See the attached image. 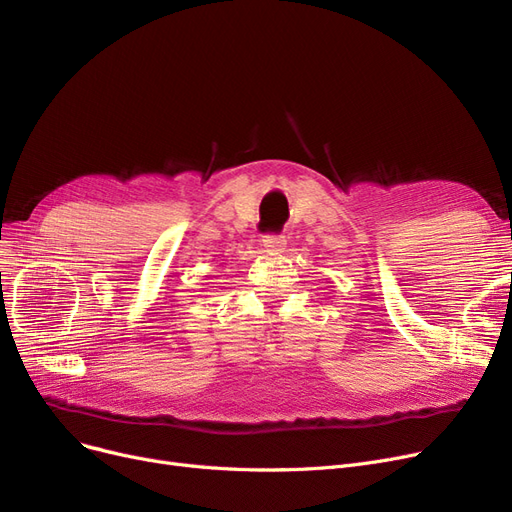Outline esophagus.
Wrapping results in <instances>:
<instances>
[{"instance_id": "esophagus-1", "label": "esophagus", "mask_w": 512, "mask_h": 512, "mask_svg": "<svg viewBox=\"0 0 512 512\" xmlns=\"http://www.w3.org/2000/svg\"><path fill=\"white\" fill-rule=\"evenodd\" d=\"M284 247H286V240H284V236H274V234H270V236H263V249H265V253L278 255V253H282V251H284Z\"/></svg>"}]
</instances>
